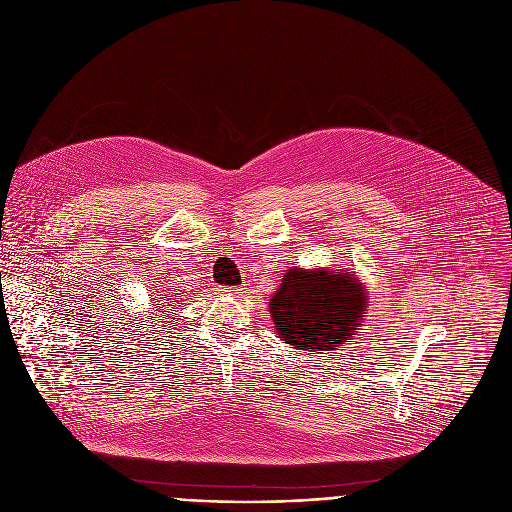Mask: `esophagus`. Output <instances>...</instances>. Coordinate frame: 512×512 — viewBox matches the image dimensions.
I'll list each match as a JSON object with an SVG mask.
<instances>
[{
  "label": "esophagus",
  "instance_id": "34e87169",
  "mask_svg": "<svg viewBox=\"0 0 512 512\" xmlns=\"http://www.w3.org/2000/svg\"><path fill=\"white\" fill-rule=\"evenodd\" d=\"M225 291H229V294H233V296H243L245 294V287H227Z\"/></svg>",
  "mask_w": 512,
  "mask_h": 512
}]
</instances>
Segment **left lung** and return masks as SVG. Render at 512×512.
Masks as SVG:
<instances>
[{
  "label": "left lung",
  "mask_w": 512,
  "mask_h": 512,
  "mask_svg": "<svg viewBox=\"0 0 512 512\" xmlns=\"http://www.w3.org/2000/svg\"><path fill=\"white\" fill-rule=\"evenodd\" d=\"M367 300L352 271L291 267L269 302V312L285 344L310 354L334 352L352 340L367 314Z\"/></svg>",
  "instance_id": "left-lung-1"
}]
</instances>
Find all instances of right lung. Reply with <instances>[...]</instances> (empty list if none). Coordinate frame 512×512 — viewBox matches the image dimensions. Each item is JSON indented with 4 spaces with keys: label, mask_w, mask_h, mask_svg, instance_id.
<instances>
[{
    "label": "right lung",
    "mask_w": 512,
    "mask_h": 512,
    "mask_svg": "<svg viewBox=\"0 0 512 512\" xmlns=\"http://www.w3.org/2000/svg\"><path fill=\"white\" fill-rule=\"evenodd\" d=\"M168 298H170V300H172V296H168ZM156 308H162V304H156Z\"/></svg>",
    "instance_id": "1"
}]
</instances>
